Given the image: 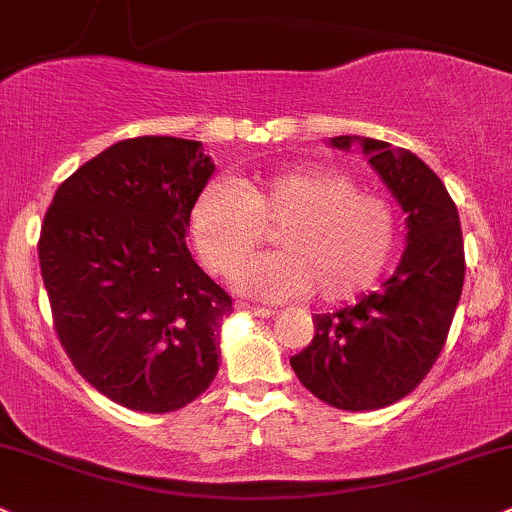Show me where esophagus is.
<instances>
[{"label": "esophagus", "mask_w": 512, "mask_h": 512, "mask_svg": "<svg viewBox=\"0 0 512 512\" xmlns=\"http://www.w3.org/2000/svg\"><path fill=\"white\" fill-rule=\"evenodd\" d=\"M239 310H246V313L256 315V318H271L276 310L271 308H261V305H251V303H239Z\"/></svg>", "instance_id": "34e87169"}]
</instances>
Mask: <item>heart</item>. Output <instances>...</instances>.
<instances>
[{"instance_id":"obj_1","label":"heart","mask_w":512,"mask_h":512,"mask_svg":"<svg viewBox=\"0 0 512 512\" xmlns=\"http://www.w3.org/2000/svg\"><path fill=\"white\" fill-rule=\"evenodd\" d=\"M279 226V251L235 263ZM194 251L204 268L226 276L239 293L291 300L315 291L325 303L362 293L387 266L397 219L387 199L362 192L350 175L295 167L256 182L212 179L189 214Z\"/></svg>"}]
</instances>
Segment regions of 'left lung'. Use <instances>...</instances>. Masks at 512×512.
Returning a JSON list of instances; mask_svg holds the SVG:
<instances>
[{"instance_id":"obj_1","label":"left lung","mask_w":512,"mask_h":512,"mask_svg":"<svg viewBox=\"0 0 512 512\" xmlns=\"http://www.w3.org/2000/svg\"><path fill=\"white\" fill-rule=\"evenodd\" d=\"M328 145L362 147L407 214V249L379 291L315 315V337L291 367L330 407L372 412L407 397L444 347L466 271L461 221L444 182L414 152L357 135H337Z\"/></svg>"}]
</instances>
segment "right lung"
I'll return each instance as SVG.
<instances>
[{
	"label": "right lung",
	"instance_id": "obj_1",
	"mask_svg": "<svg viewBox=\"0 0 512 512\" xmlns=\"http://www.w3.org/2000/svg\"><path fill=\"white\" fill-rule=\"evenodd\" d=\"M212 175L197 140H123L78 167L44 217L39 263L63 350L133 412L187 407L219 372L231 298L184 241Z\"/></svg>",
	"mask_w": 512,
	"mask_h": 512
}]
</instances>
